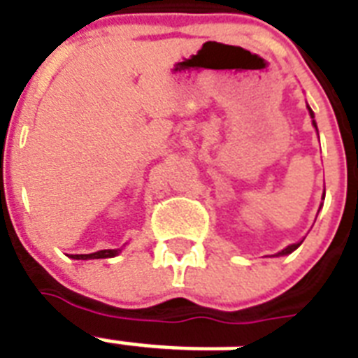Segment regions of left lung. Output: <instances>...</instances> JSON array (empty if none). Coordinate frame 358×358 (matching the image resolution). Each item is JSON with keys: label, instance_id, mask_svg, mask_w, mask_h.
Returning a JSON list of instances; mask_svg holds the SVG:
<instances>
[{"label": "left lung", "instance_id": "left-lung-1", "mask_svg": "<svg viewBox=\"0 0 358 358\" xmlns=\"http://www.w3.org/2000/svg\"><path fill=\"white\" fill-rule=\"evenodd\" d=\"M309 113H311V119H315V115H313L311 108H309ZM313 124H315V120H313ZM315 128H317V124H315ZM298 247H300V243H294V245H289L287 249H283L282 252H278V256H285V254H291L292 250H296Z\"/></svg>", "mask_w": 358, "mask_h": 358}]
</instances>
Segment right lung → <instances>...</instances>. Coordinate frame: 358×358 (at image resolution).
<instances>
[{"instance_id": "1", "label": "right lung", "mask_w": 358, "mask_h": 358, "mask_svg": "<svg viewBox=\"0 0 358 358\" xmlns=\"http://www.w3.org/2000/svg\"><path fill=\"white\" fill-rule=\"evenodd\" d=\"M119 252H120V249H108V250H99V252H93V254H75V256H71V258H75V259L113 258V256H117Z\"/></svg>"}]
</instances>
